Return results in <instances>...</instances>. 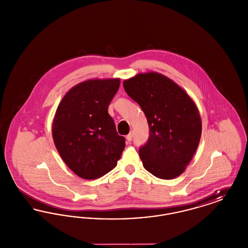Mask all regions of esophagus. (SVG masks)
<instances>
[{
    "label": "esophagus",
    "instance_id": "34e87169",
    "mask_svg": "<svg viewBox=\"0 0 248 248\" xmlns=\"http://www.w3.org/2000/svg\"><path fill=\"white\" fill-rule=\"evenodd\" d=\"M132 139H133V133L131 132L130 134H128V135L126 136V140H127L128 142H130L131 140H132Z\"/></svg>",
    "mask_w": 248,
    "mask_h": 248
}]
</instances>
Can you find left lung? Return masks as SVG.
<instances>
[{
  "mask_svg": "<svg viewBox=\"0 0 248 248\" xmlns=\"http://www.w3.org/2000/svg\"><path fill=\"white\" fill-rule=\"evenodd\" d=\"M123 84L149 124V140L139 150L144 168L162 179L178 177L200 142L202 122L195 103L179 85L158 72L140 73Z\"/></svg>",
  "mask_w": 248,
  "mask_h": 248,
  "instance_id": "obj_1",
  "label": "left lung"
}]
</instances>
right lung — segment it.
I'll return each mask as SVG.
<instances>
[{
  "mask_svg": "<svg viewBox=\"0 0 248 248\" xmlns=\"http://www.w3.org/2000/svg\"><path fill=\"white\" fill-rule=\"evenodd\" d=\"M120 79L88 80L72 87L57 108L52 131L64 163L80 177L94 179L112 170L125 147L108 108Z\"/></svg>",
  "mask_w": 248,
  "mask_h": 248,
  "instance_id": "right-lung-1",
  "label": "right lung"
}]
</instances>
